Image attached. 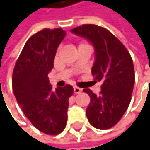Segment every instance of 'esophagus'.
<instances>
[{"label":"esophagus","instance_id":"esophagus-1","mask_svg":"<svg viewBox=\"0 0 150 150\" xmlns=\"http://www.w3.org/2000/svg\"><path fill=\"white\" fill-rule=\"evenodd\" d=\"M73 91H74V93H75V94H80V93L81 92V89L80 87L74 86V88H73Z\"/></svg>","mask_w":150,"mask_h":150}]
</instances>
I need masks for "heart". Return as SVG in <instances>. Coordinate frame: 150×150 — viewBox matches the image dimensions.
I'll use <instances>...</instances> for the list:
<instances>
[{
  "label": "heart",
  "mask_w": 150,
  "mask_h": 150,
  "mask_svg": "<svg viewBox=\"0 0 150 150\" xmlns=\"http://www.w3.org/2000/svg\"><path fill=\"white\" fill-rule=\"evenodd\" d=\"M83 43H81V44H80V45H83Z\"/></svg>",
  "instance_id": "b5f03b06"
}]
</instances>
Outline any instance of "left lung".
Masks as SVG:
<instances>
[{"label": "left lung", "instance_id": "left-lung-1", "mask_svg": "<svg viewBox=\"0 0 150 150\" xmlns=\"http://www.w3.org/2000/svg\"><path fill=\"white\" fill-rule=\"evenodd\" d=\"M71 32L94 45L96 61L92 74L96 83L101 81L100 95L83 89L90 97L87 119L96 129H111L121 119L132 100L135 80L132 56L117 37L101 26L83 24Z\"/></svg>", "mask_w": 150, "mask_h": 150}]
</instances>
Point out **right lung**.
Instances as JSON below:
<instances>
[{
	"label": "right lung",
	"instance_id": "obj_1",
	"mask_svg": "<svg viewBox=\"0 0 150 150\" xmlns=\"http://www.w3.org/2000/svg\"><path fill=\"white\" fill-rule=\"evenodd\" d=\"M66 32L61 28L43 29L33 35L24 45L15 65L12 87L18 103L34 126L49 135H57L66 128L70 84L54 90L49 72Z\"/></svg>",
	"mask_w": 150,
	"mask_h": 150
}]
</instances>
